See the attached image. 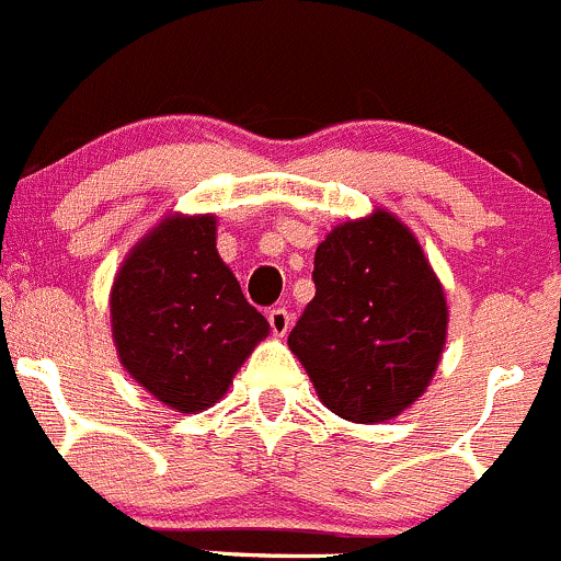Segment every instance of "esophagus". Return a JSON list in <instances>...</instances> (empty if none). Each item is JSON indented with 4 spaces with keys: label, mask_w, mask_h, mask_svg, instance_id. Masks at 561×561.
<instances>
[{
    "label": "esophagus",
    "mask_w": 561,
    "mask_h": 561,
    "mask_svg": "<svg viewBox=\"0 0 561 561\" xmlns=\"http://www.w3.org/2000/svg\"><path fill=\"white\" fill-rule=\"evenodd\" d=\"M270 327H273V335L283 337L288 330H291V313L286 308H273L270 310Z\"/></svg>",
    "instance_id": "1"
}]
</instances>
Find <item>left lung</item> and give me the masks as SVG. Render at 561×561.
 Returning a JSON list of instances; mask_svg holds the SVG:
<instances>
[{"instance_id": "obj_1", "label": "left lung", "mask_w": 561, "mask_h": 561, "mask_svg": "<svg viewBox=\"0 0 561 561\" xmlns=\"http://www.w3.org/2000/svg\"><path fill=\"white\" fill-rule=\"evenodd\" d=\"M313 283L288 348L319 401L363 425L407 412L439 368L450 321L414 231L381 207L335 226L316 248Z\"/></svg>"}]
</instances>
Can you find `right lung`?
I'll return each instance as SVG.
<instances>
[{
    "mask_svg": "<svg viewBox=\"0 0 561 561\" xmlns=\"http://www.w3.org/2000/svg\"><path fill=\"white\" fill-rule=\"evenodd\" d=\"M215 240V215L169 213L127 251L111 283V337L122 368L180 414L215 407L270 335Z\"/></svg>",
    "mask_w": 561,
    "mask_h": 561,
    "instance_id": "add662e5",
    "label": "right lung"
}]
</instances>
